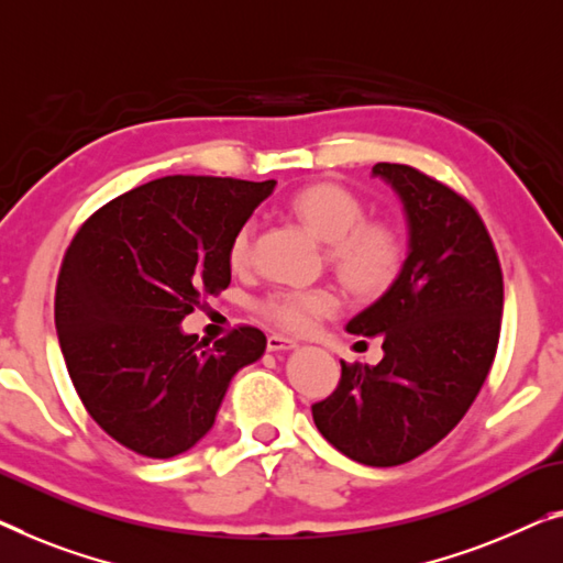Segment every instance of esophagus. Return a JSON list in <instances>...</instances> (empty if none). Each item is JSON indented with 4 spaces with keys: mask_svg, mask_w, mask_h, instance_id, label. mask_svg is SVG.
<instances>
[{
    "mask_svg": "<svg viewBox=\"0 0 563 563\" xmlns=\"http://www.w3.org/2000/svg\"><path fill=\"white\" fill-rule=\"evenodd\" d=\"M267 349L275 351V354H283V351L298 349V343L292 341V339H285V335L273 333V335H267Z\"/></svg>",
    "mask_w": 563,
    "mask_h": 563,
    "instance_id": "34e87169",
    "label": "esophagus"
}]
</instances>
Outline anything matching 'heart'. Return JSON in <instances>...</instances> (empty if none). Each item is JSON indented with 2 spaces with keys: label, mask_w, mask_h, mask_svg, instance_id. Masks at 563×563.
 Here are the masks:
<instances>
[{
  "label": "heart",
  "mask_w": 563,
  "mask_h": 563,
  "mask_svg": "<svg viewBox=\"0 0 563 563\" xmlns=\"http://www.w3.org/2000/svg\"><path fill=\"white\" fill-rule=\"evenodd\" d=\"M290 212L325 245V260L339 280L358 298H374L397 278L405 245L389 222L364 220L366 207L354 191L318 181L298 189ZM253 224H242L230 242L232 271L247 267L253 255ZM339 310V296L329 288L275 290L260 303V313L288 333H310L321 318Z\"/></svg>",
  "instance_id": "heart-1"
}]
</instances>
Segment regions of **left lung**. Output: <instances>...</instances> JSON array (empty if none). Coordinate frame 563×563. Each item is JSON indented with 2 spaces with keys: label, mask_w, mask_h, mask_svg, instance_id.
<instances>
[{
  "label": "left lung",
  "mask_w": 563,
  "mask_h": 563,
  "mask_svg": "<svg viewBox=\"0 0 563 563\" xmlns=\"http://www.w3.org/2000/svg\"><path fill=\"white\" fill-rule=\"evenodd\" d=\"M372 176L399 197L409 250L397 280L346 331L382 335L384 358L341 362L313 422L346 457L391 467L434 448L475 401L498 349L503 273L467 199L405 164H376Z\"/></svg>",
  "instance_id": "8db88e82"
}]
</instances>
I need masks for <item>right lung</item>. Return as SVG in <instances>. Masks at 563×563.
Returning <instances> with one entry per match:
<instances>
[{
    "mask_svg": "<svg viewBox=\"0 0 563 563\" xmlns=\"http://www.w3.org/2000/svg\"><path fill=\"white\" fill-rule=\"evenodd\" d=\"M275 179L164 176L100 207L67 247L55 329L88 415L144 457L181 455L212 430L232 376L265 354L240 325L209 343L181 321L228 288V250Z\"/></svg>",
    "mask_w": 563,
    "mask_h": 563,
    "instance_id": "right-lung-1",
    "label": "right lung"
}]
</instances>
